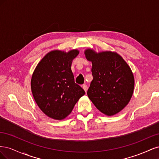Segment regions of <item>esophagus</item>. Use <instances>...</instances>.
<instances>
[{
  "label": "esophagus",
  "instance_id": "esophagus-1",
  "mask_svg": "<svg viewBox=\"0 0 159 159\" xmlns=\"http://www.w3.org/2000/svg\"><path fill=\"white\" fill-rule=\"evenodd\" d=\"M82 88H83V89H84V91L86 92V91H87V90H88V86H87V85H85V84L82 85Z\"/></svg>",
  "mask_w": 159,
  "mask_h": 159
}]
</instances>
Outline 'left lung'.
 <instances>
[{
    "mask_svg": "<svg viewBox=\"0 0 159 159\" xmlns=\"http://www.w3.org/2000/svg\"><path fill=\"white\" fill-rule=\"evenodd\" d=\"M85 57L92 63L93 80L88 90V98L103 114L111 116L124 109L133 93L134 80L127 62L117 53H97L85 50Z\"/></svg>",
    "mask_w": 159,
    "mask_h": 159,
    "instance_id": "obj_1",
    "label": "left lung"
}]
</instances>
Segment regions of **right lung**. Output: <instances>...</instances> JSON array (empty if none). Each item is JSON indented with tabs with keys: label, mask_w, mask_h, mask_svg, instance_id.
<instances>
[{
	"label": "right lung",
	"mask_w": 159,
	"mask_h": 159,
	"mask_svg": "<svg viewBox=\"0 0 159 159\" xmlns=\"http://www.w3.org/2000/svg\"><path fill=\"white\" fill-rule=\"evenodd\" d=\"M78 50H53L43 57L33 72L31 90L38 107L48 117L62 120L71 113L85 91L75 83L71 70Z\"/></svg>",
	"instance_id": "1"
}]
</instances>
